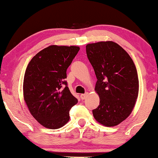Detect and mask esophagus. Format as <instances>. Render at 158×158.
Wrapping results in <instances>:
<instances>
[{
    "label": "esophagus",
    "mask_w": 158,
    "mask_h": 158,
    "mask_svg": "<svg viewBox=\"0 0 158 158\" xmlns=\"http://www.w3.org/2000/svg\"><path fill=\"white\" fill-rule=\"evenodd\" d=\"M87 95H88V93L82 94H81V99H82V100H84L86 98H87Z\"/></svg>",
    "instance_id": "34e87169"
}]
</instances>
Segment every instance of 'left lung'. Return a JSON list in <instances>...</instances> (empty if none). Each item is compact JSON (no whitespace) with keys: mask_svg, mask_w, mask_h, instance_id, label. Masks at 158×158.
I'll return each mask as SVG.
<instances>
[{"mask_svg":"<svg viewBox=\"0 0 158 158\" xmlns=\"http://www.w3.org/2000/svg\"><path fill=\"white\" fill-rule=\"evenodd\" d=\"M86 52L98 79L95 91L100 104L92 110L94 118L106 127L118 125L131 114L138 96V76L134 61L113 41L88 44Z\"/></svg>","mask_w":158,"mask_h":158,"instance_id":"obj_1","label":"left lung"}]
</instances>
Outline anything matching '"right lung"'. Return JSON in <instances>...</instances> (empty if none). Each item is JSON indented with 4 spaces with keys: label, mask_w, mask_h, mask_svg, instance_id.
Listing matches in <instances>:
<instances>
[{
    "label": "right lung",
    "mask_w": 158,
    "mask_h": 158,
    "mask_svg": "<svg viewBox=\"0 0 158 158\" xmlns=\"http://www.w3.org/2000/svg\"><path fill=\"white\" fill-rule=\"evenodd\" d=\"M79 50L77 46L51 45L37 53L27 67L24 99L32 116L46 128L66 124L70 110L77 103L64 79Z\"/></svg>",
    "instance_id": "1"
}]
</instances>
